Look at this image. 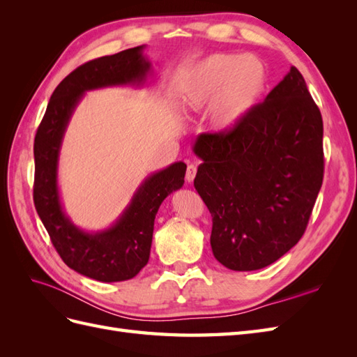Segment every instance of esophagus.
Masks as SVG:
<instances>
[{
	"label": "esophagus",
	"mask_w": 357,
	"mask_h": 357,
	"mask_svg": "<svg viewBox=\"0 0 357 357\" xmlns=\"http://www.w3.org/2000/svg\"><path fill=\"white\" fill-rule=\"evenodd\" d=\"M195 176H197V165L195 164H190L188 167V169H186V181L192 183L193 178H195Z\"/></svg>",
	"instance_id": "1"
}]
</instances>
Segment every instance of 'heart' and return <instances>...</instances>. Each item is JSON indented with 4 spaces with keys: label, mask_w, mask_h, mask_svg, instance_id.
<instances>
[{
    "label": "heart",
    "mask_w": 357,
    "mask_h": 357,
    "mask_svg": "<svg viewBox=\"0 0 357 357\" xmlns=\"http://www.w3.org/2000/svg\"><path fill=\"white\" fill-rule=\"evenodd\" d=\"M266 89L264 62L252 55L215 53L197 63L181 86L189 112L211 107L210 122L218 132L238 126L261 101Z\"/></svg>",
    "instance_id": "b5f03b06"
}]
</instances>
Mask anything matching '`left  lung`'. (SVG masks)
Segmentation results:
<instances>
[{
  "mask_svg": "<svg viewBox=\"0 0 357 357\" xmlns=\"http://www.w3.org/2000/svg\"><path fill=\"white\" fill-rule=\"evenodd\" d=\"M192 150L223 266L256 271L301 240L323 181V122L298 68L235 129L199 134Z\"/></svg>",
  "mask_w": 357,
  "mask_h": 357,
  "instance_id": "8db88e82",
  "label": "left lung"
}]
</instances>
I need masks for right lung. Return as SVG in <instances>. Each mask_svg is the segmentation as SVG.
<instances>
[{
    "label": "right lung",
    "instance_id": "add662e5",
    "mask_svg": "<svg viewBox=\"0 0 357 357\" xmlns=\"http://www.w3.org/2000/svg\"><path fill=\"white\" fill-rule=\"evenodd\" d=\"M146 45L83 63L53 91L34 142V204L56 252L75 273L114 283L135 277L147 265L156 213L169 193L185 185L186 164L174 162L143 180L126 208L109 228L84 231L63 210L58 185L61 147L68 123L86 92L135 86L152 73Z\"/></svg>",
    "mask_w": 357,
    "mask_h": 357
}]
</instances>
